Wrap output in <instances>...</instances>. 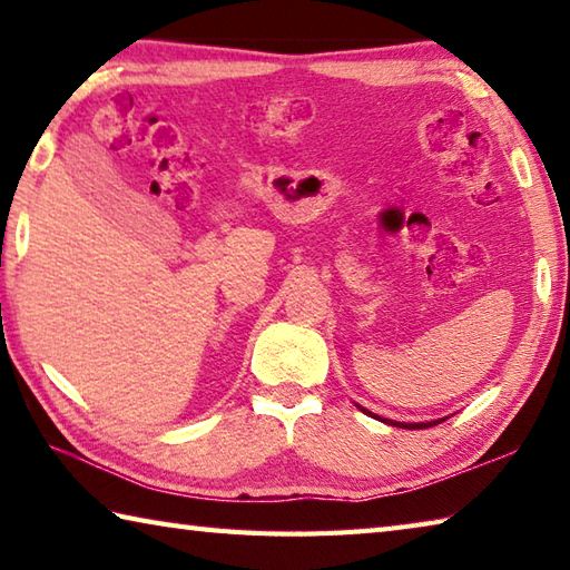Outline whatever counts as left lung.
I'll use <instances>...</instances> for the list:
<instances>
[{
    "mask_svg": "<svg viewBox=\"0 0 570 570\" xmlns=\"http://www.w3.org/2000/svg\"><path fill=\"white\" fill-rule=\"evenodd\" d=\"M365 415H373V412H367L365 407H361ZM373 417H377V415H373ZM377 420H383V417H377ZM383 422H387V425H395V428H403V430H425V428H432V425H438V422H442V420H432V422H393V420H383Z\"/></svg>",
    "mask_w": 570,
    "mask_h": 570,
    "instance_id": "1",
    "label": "left lung"
}]
</instances>
